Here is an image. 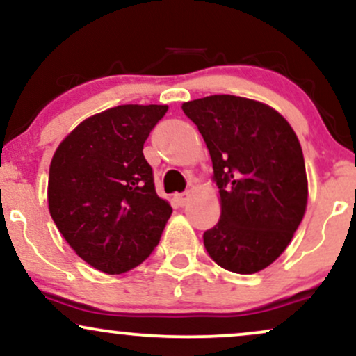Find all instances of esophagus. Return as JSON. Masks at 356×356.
Instances as JSON below:
<instances>
[{"label":"esophagus","instance_id":"obj_1","mask_svg":"<svg viewBox=\"0 0 356 356\" xmlns=\"http://www.w3.org/2000/svg\"><path fill=\"white\" fill-rule=\"evenodd\" d=\"M191 199V192L186 191V192H181V194H175L174 195V201L179 204V206H186V202Z\"/></svg>","mask_w":356,"mask_h":356}]
</instances>
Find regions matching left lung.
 <instances>
[{"label": "left lung", "mask_w": 356, "mask_h": 356, "mask_svg": "<svg viewBox=\"0 0 356 356\" xmlns=\"http://www.w3.org/2000/svg\"><path fill=\"white\" fill-rule=\"evenodd\" d=\"M211 154L219 222L204 246L220 268L252 275L283 254L308 204L303 150L288 120L263 102L211 95L182 104Z\"/></svg>", "instance_id": "obj_1"}]
</instances>
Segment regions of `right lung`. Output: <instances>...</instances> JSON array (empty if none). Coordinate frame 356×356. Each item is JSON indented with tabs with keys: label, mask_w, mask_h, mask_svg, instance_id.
I'll list each match as a JSON object with an SVG mask.
<instances>
[{
	"label": "right lung",
	"mask_w": 356,
	"mask_h": 356,
	"mask_svg": "<svg viewBox=\"0 0 356 356\" xmlns=\"http://www.w3.org/2000/svg\"><path fill=\"white\" fill-rule=\"evenodd\" d=\"M167 105H118L85 118L56 147L48 209L85 263L120 275L145 261L172 214L144 157Z\"/></svg>",
	"instance_id": "add662e5"
}]
</instances>
